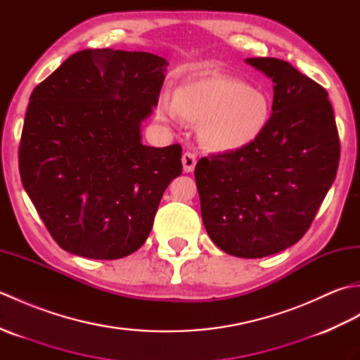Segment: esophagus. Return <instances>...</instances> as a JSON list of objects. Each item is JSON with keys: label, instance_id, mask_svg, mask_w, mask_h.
I'll return each mask as SVG.
<instances>
[{"label": "esophagus", "instance_id": "esophagus-1", "mask_svg": "<svg viewBox=\"0 0 360 360\" xmlns=\"http://www.w3.org/2000/svg\"><path fill=\"white\" fill-rule=\"evenodd\" d=\"M182 165H184V172L186 173H192L195 170V165H196L195 153L186 151L184 155H182Z\"/></svg>", "mask_w": 360, "mask_h": 360}]
</instances>
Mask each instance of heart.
Returning a JSON list of instances; mask_svg holds the SVG:
<instances>
[{
  "label": "heart",
  "mask_w": 360,
  "mask_h": 360,
  "mask_svg": "<svg viewBox=\"0 0 360 360\" xmlns=\"http://www.w3.org/2000/svg\"><path fill=\"white\" fill-rule=\"evenodd\" d=\"M158 116H178L201 124L202 141L213 150L248 147L263 134L271 119V102L259 88L231 75H205L176 88L174 98L160 97Z\"/></svg>",
  "instance_id": "obj_1"
}]
</instances>
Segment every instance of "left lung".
I'll use <instances>...</instances> for the list:
<instances>
[{
  "mask_svg": "<svg viewBox=\"0 0 360 360\" xmlns=\"http://www.w3.org/2000/svg\"><path fill=\"white\" fill-rule=\"evenodd\" d=\"M274 82L263 134L195 167L205 231L217 246L262 258L307 233L338 173L340 141L328 93L285 60L246 58Z\"/></svg>",
  "mask_w": 360,
  "mask_h": 360,
  "instance_id": "8db88e82",
  "label": "left lung"
}]
</instances>
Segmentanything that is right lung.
Here are the masks:
<instances>
[{"label": "right lung", "mask_w": 360, "mask_h": 360, "mask_svg": "<svg viewBox=\"0 0 360 360\" xmlns=\"http://www.w3.org/2000/svg\"><path fill=\"white\" fill-rule=\"evenodd\" d=\"M167 65L148 52L85 49L30 94L21 182L52 238L74 255L117 259L136 252L182 172L179 143L141 142Z\"/></svg>", "instance_id": "obj_1"}]
</instances>
